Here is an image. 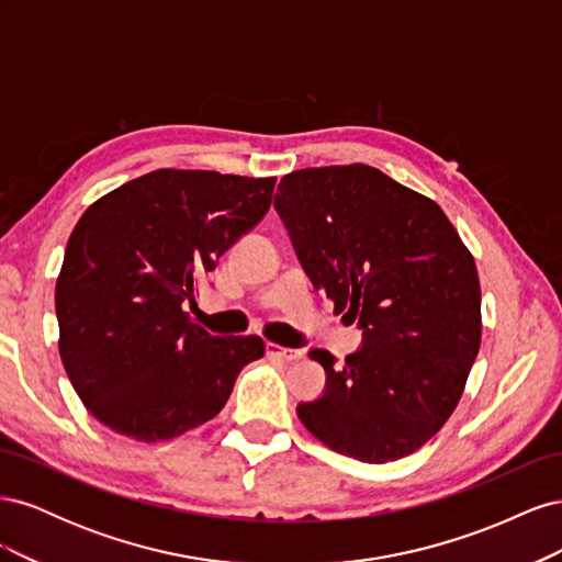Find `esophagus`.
<instances>
[{"instance_id":"esophagus-1","label":"esophagus","mask_w":562,"mask_h":562,"mask_svg":"<svg viewBox=\"0 0 562 562\" xmlns=\"http://www.w3.org/2000/svg\"><path fill=\"white\" fill-rule=\"evenodd\" d=\"M267 356H274V359H281L285 363H293L302 359V351L300 349H291V347H281L274 342H267Z\"/></svg>"}]
</instances>
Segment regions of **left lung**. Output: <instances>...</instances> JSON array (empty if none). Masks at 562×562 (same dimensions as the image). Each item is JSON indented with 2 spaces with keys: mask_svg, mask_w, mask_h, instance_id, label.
<instances>
[{
  "mask_svg": "<svg viewBox=\"0 0 562 562\" xmlns=\"http://www.w3.org/2000/svg\"><path fill=\"white\" fill-rule=\"evenodd\" d=\"M274 209L302 269L363 345L326 349L321 398L297 417L330 450L368 464L415 452L443 427L481 347V283L436 201L366 164L288 173Z\"/></svg>",
  "mask_w": 562,
  "mask_h": 562,
  "instance_id": "8db88e82",
  "label": "left lung"
}]
</instances>
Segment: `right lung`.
Instances as JSON below:
<instances>
[{"mask_svg": "<svg viewBox=\"0 0 562 562\" xmlns=\"http://www.w3.org/2000/svg\"><path fill=\"white\" fill-rule=\"evenodd\" d=\"M277 178L159 168L79 217L56 283L60 359L87 411L145 443L223 411L260 337L192 321L196 281L260 223Z\"/></svg>", "mask_w": 562, "mask_h": 562, "instance_id": "add662e5", "label": "right lung"}]
</instances>
